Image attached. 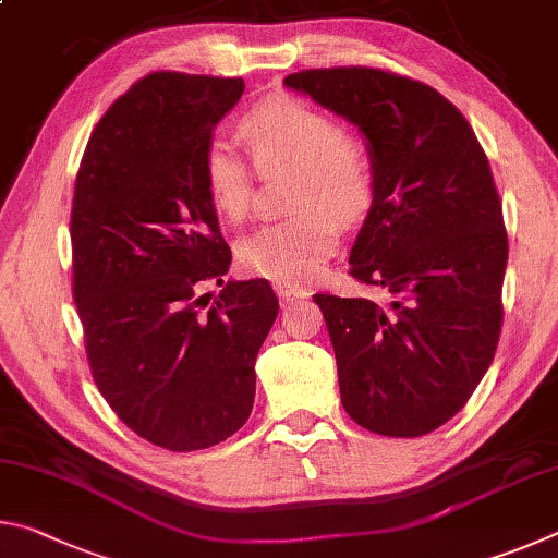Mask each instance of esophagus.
<instances>
[{"instance_id":"obj_1","label":"esophagus","mask_w":558,"mask_h":558,"mask_svg":"<svg viewBox=\"0 0 558 558\" xmlns=\"http://www.w3.org/2000/svg\"><path fill=\"white\" fill-rule=\"evenodd\" d=\"M276 292H278V298H280L282 305H286V302L302 300V298H307V295H310L307 290H302V288H292V286H280V282H276Z\"/></svg>"}]
</instances>
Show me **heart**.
I'll use <instances>...</instances> for the list:
<instances>
[{
    "instance_id": "b5f03b06",
    "label": "heart",
    "mask_w": 558,
    "mask_h": 558,
    "mask_svg": "<svg viewBox=\"0 0 558 558\" xmlns=\"http://www.w3.org/2000/svg\"><path fill=\"white\" fill-rule=\"evenodd\" d=\"M241 135L263 172H298L290 204L298 214L245 235L239 243L241 266L280 286H310L335 256L337 223L352 226L369 211L376 192L372 149L342 132L327 110L292 96L263 100L241 120ZM202 172L214 209L229 221L243 219L253 196L243 157L214 140Z\"/></svg>"
}]
</instances>
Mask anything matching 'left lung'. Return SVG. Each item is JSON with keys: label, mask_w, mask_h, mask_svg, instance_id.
<instances>
[{"label": "left lung", "mask_w": 558, "mask_h": 558, "mask_svg": "<svg viewBox=\"0 0 558 558\" xmlns=\"http://www.w3.org/2000/svg\"><path fill=\"white\" fill-rule=\"evenodd\" d=\"M282 83L356 125L374 155L349 272L389 305L315 295L344 411L379 436H426L468 403L502 329L507 231L487 155L450 100L405 75L352 65Z\"/></svg>", "instance_id": "obj_1"}]
</instances>
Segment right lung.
<instances>
[{
	"mask_svg": "<svg viewBox=\"0 0 558 558\" xmlns=\"http://www.w3.org/2000/svg\"><path fill=\"white\" fill-rule=\"evenodd\" d=\"M241 78L157 71L112 102L75 177L73 300L102 399L140 438L189 452L248 421L256 356L278 315L268 280H229L204 184ZM225 286L206 314L195 290ZM209 305V302H206Z\"/></svg>",
	"mask_w": 558,
	"mask_h": 558,
	"instance_id": "right-lung-1",
	"label": "right lung"
}]
</instances>
